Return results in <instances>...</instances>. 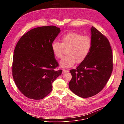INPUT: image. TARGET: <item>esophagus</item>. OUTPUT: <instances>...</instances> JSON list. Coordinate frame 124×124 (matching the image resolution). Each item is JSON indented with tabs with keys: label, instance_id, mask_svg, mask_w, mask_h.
I'll use <instances>...</instances> for the list:
<instances>
[{
	"label": "esophagus",
	"instance_id": "esophagus-1",
	"mask_svg": "<svg viewBox=\"0 0 124 124\" xmlns=\"http://www.w3.org/2000/svg\"><path fill=\"white\" fill-rule=\"evenodd\" d=\"M68 72H69V70H68L64 69V70H63V71H62V74H65V73H68Z\"/></svg>",
	"mask_w": 124,
	"mask_h": 124
}]
</instances>
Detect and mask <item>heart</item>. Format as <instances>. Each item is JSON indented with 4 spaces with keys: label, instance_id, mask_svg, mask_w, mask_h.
Returning a JSON list of instances; mask_svg holds the SVG:
<instances>
[{
    "label": "heart",
    "instance_id": "obj_1",
    "mask_svg": "<svg viewBox=\"0 0 124 124\" xmlns=\"http://www.w3.org/2000/svg\"><path fill=\"white\" fill-rule=\"evenodd\" d=\"M61 43L53 42L51 47L55 56L58 58L62 56L64 48H68L67 56L64 57L60 61L61 68L73 66L76 62L79 64L83 62L89 55L92 47V40L87 36L76 32L65 34L61 39Z\"/></svg>",
    "mask_w": 124,
    "mask_h": 124
}]
</instances>
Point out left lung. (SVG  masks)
<instances>
[{"mask_svg": "<svg viewBox=\"0 0 124 124\" xmlns=\"http://www.w3.org/2000/svg\"><path fill=\"white\" fill-rule=\"evenodd\" d=\"M92 47L87 58L70 70L72 78L70 89L86 98L99 93L108 82L113 69V56L108 39L96 28H91Z\"/></svg>", "mask_w": 124, "mask_h": 124, "instance_id": "obj_1", "label": "left lung"}]
</instances>
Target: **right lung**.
I'll list each match as a JSON object with an SVG mask.
<instances>
[{
  "label": "right lung",
  "mask_w": 124,
  "mask_h": 124,
  "mask_svg": "<svg viewBox=\"0 0 124 124\" xmlns=\"http://www.w3.org/2000/svg\"><path fill=\"white\" fill-rule=\"evenodd\" d=\"M55 26L33 28L24 34L14 52L12 74L19 90L26 97L41 100L52 90L61 75L51 45L60 32Z\"/></svg>",
  "instance_id": "add662e5"
}]
</instances>
